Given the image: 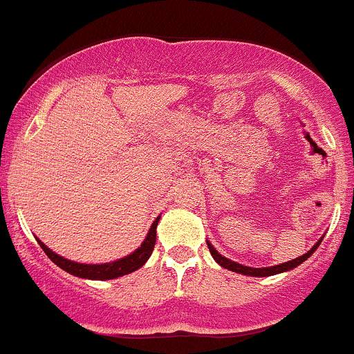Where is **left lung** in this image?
Listing matches in <instances>:
<instances>
[{
    "label": "left lung",
    "instance_id": "obj_1",
    "mask_svg": "<svg viewBox=\"0 0 354 354\" xmlns=\"http://www.w3.org/2000/svg\"><path fill=\"white\" fill-rule=\"evenodd\" d=\"M320 241L313 246L310 252H306L305 255L298 257V259L295 260H289L286 263H281V266H274V267H263V269H253V267H246V266H241V263H236V262H231V260H227L226 257H223L221 253H217V250L214 248L212 245L207 241V246H209V252L212 253V257L216 259V262L219 263V266H223L224 269H230L233 270V272H238V274H245V276H253V277H266V276H274V274H279V272H284V270H291L292 267L299 266L301 262H305L306 259H308L310 255H312L313 252H315L317 248H319Z\"/></svg>",
    "mask_w": 354,
    "mask_h": 354
}]
</instances>
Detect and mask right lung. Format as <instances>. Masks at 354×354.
I'll use <instances>...</instances> for the list:
<instances>
[{
    "label": "right lung",
    "mask_w": 354,
    "mask_h": 354,
    "mask_svg": "<svg viewBox=\"0 0 354 354\" xmlns=\"http://www.w3.org/2000/svg\"><path fill=\"white\" fill-rule=\"evenodd\" d=\"M157 223H159V217L152 223L151 231H149L147 238H145L144 243L140 245V248H137V252H133L131 255L124 257V259L116 260V262H111V263H99V266H87V263H77V262H71V260L63 259V257L56 255L55 252L48 248L42 241H39L41 248L44 250L46 255L53 260L58 267H62L63 270L66 272L73 274L77 277H85V279H114V277H121L124 274H130L133 270L140 269L147 259L151 257L152 250H154L156 245V227Z\"/></svg>",
    "instance_id": "right-lung-1"
}]
</instances>
